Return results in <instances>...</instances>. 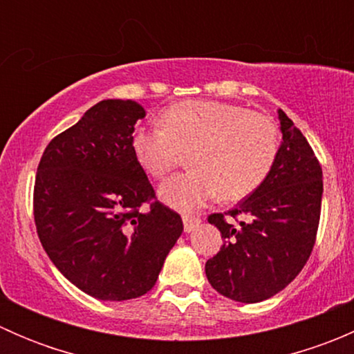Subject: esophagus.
<instances>
[{"mask_svg": "<svg viewBox=\"0 0 354 354\" xmlns=\"http://www.w3.org/2000/svg\"><path fill=\"white\" fill-rule=\"evenodd\" d=\"M200 217L198 216H190V214H185L183 216V226L187 233H192L195 227H198Z\"/></svg>", "mask_w": 354, "mask_h": 354, "instance_id": "esophagus-1", "label": "esophagus"}]
</instances>
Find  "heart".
Returning a JSON list of instances; mask_svg holds the SVG:
<instances>
[{"instance_id":"b5f03b06","label":"heart","mask_w":354,"mask_h":354,"mask_svg":"<svg viewBox=\"0 0 354 354\" xmlns=\"http://www.w3.org/2000/svg\"><path fill=\"white\" fill-rule=\"evenodd\" d=\"M160 127L138 128L131 149L154 180H162L188 154L192 169L159 188L164 203L178 210L209 200H240L255 192L279 154V131L272 118L219 101H183L169 106Z\"/></svg>"}]
</instances>
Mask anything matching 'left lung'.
I'll use <instances>...</instances> for the list:
<instances>
[{
    "label": "left lung",
    "instance_id": "obj_1",
    "mask_svg": "<svg viewBox=\"0 0 354 354\" xmlns=\"http://www.w3.org/2000/svg\"><path fill=\"white\" fill-rule=\"evenodd\" d=\"M277 113L283 142L267 180L234 209L209 216L224 245L205 262L207 279L234 301L259 303L283 291L305 267L319 230L322 167L286 113Z\"/></svg>",
    "mask_w": 354,
    "mask_h": 354
}]
</instances>
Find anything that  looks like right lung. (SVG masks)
<instances>
[{
	"label": "right lung",
	"mask_w": 354,
	"mask_h": 354,
	"mask_svg": "<svg viewBox=\"0 0 354 354\" xmlns=\"http://www.w3.org/2000/svg\"><path fill=\"white\" fill-rule=\"evenodd\" d=\"M142 118L135 101L97 102L49 142L35 174L34 219L46 253L70 283L104 301L151 291L183 233L180 214L156 198L131 149Z\"/></svg>",
	"instance_id": "add662e5"
}]
</instances>
